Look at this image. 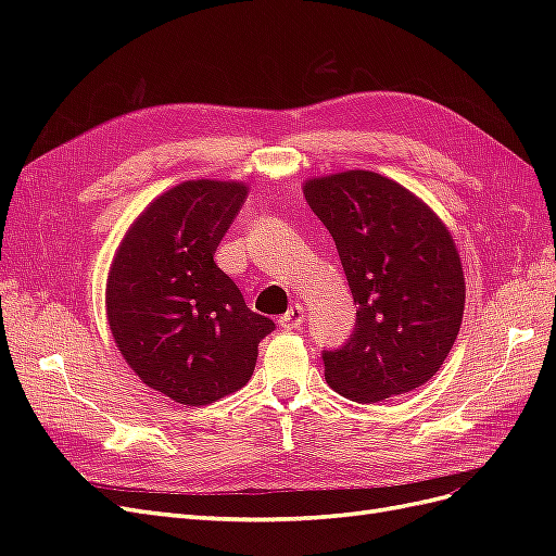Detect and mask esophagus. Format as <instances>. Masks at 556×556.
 <instances>
[{
  "label": "esophagus",
  "mask_w": 556,
  "mask_h": 556,
  "mask_svg": "<svg viewBox=\"0 0 556 556\" xmlns=\"http://www.w3.org/2000/svg\"><path fill=\"white\" fill-rule=\"evenodd\" d=\"M304 319H306V313H304V306L301 304H294V306H290V311L285 313L278 323H280V327L282 329H288V331H292V329H299L301 325H304Z\"/></svg>",
  "instance_id": "obj_1"
}]
</instances>
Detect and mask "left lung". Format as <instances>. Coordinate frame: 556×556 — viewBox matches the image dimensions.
Wrapping results in <instances>:
<instances>
[{
	"label": "left lung",
	"mask_w": 556,
	"mask_h": 556,
	"mask_svg": "<svg viewBox=\"0 0 556 556\" xmlns=\"http://www.w3.org/2000/svg\"><path fill=\"white\" fill-rule=\"evenodd\" d=\"M357 306L345 345L323 350L331 390L376 403L425 384L457 339L466 285L457 245L422 199L374 172L311 178Z\"/></svg>",
	"instance_id": "8db88e82"
}]
</instances>
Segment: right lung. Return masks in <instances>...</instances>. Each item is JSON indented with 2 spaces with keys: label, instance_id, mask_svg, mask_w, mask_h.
Returning a JSON list of instances; mask_svg holds the SVG:
<instances>
[{
  "label": "right lung",
  "instance_id": "right-lung-1",
  "mask_svg": "<svg viewBox=\"0 0 556 556\" xmlns=\"http://www.w3.org/2000/svg\"><path fill=\"white\" fill-rule=\"evenodd\" d=\"M245 197L243 182L185 180L137 217L111 264L106 317L117 350L148 387L185 406L241 390L276 329L213 262Z\"/></svg>",
  "mask_w": 556,
  "mask_h": 556
}]
</instances>
